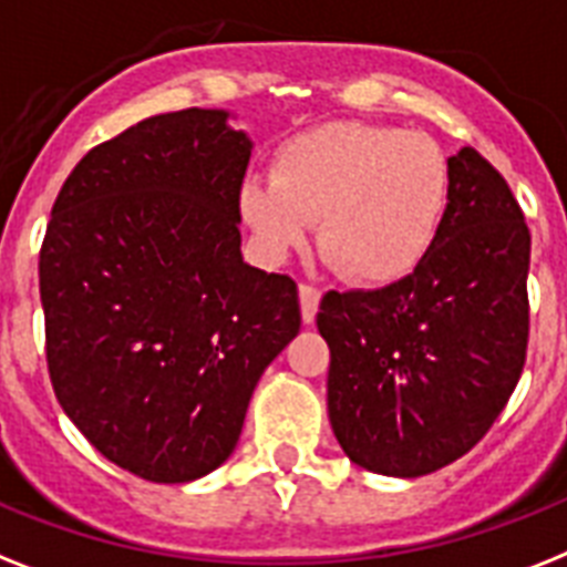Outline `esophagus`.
Instances as JSON below:
<instances>
[{
	"instance_id": "esophagus-1",
	"label": "esophagus",
	"mask_w": 567,
	"mask_h": 567,
	"mask_svg": "<svg viewBox=\"0 0 567 567\" xmlns=\"http://www.w3.org/2000/svg\"><path fill=\"white\" fill-rule=\"evenodd\" d=\"M298 301H301L303 324H312V321H316L318 303H321V292L312 287H307V284H301V287H298Z\"/></svg>"
}]
</instances>
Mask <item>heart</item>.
Here are the masks:
<instances>
[{
    "label": "heart",
    "instance_id": "heart-1",
    "mask_svg": "<svg viewBox=\"0 0 567 567\" xmlns=\"http://www.w3.org/2000/svg\"><path fill=\"white\" fill-rule=\"evenodd\" d=\"M240 217L269 260L310 243L359 287L409 278L441 231L446 158L429 138L391 126L324 124L292 135L272 158V182H246Z\"/></svg>",
    "mask_w": 567,
    "mask_h": 567
}]
</instances>
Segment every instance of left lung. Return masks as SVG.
<instances>
[{"mask_svg": "<svg viewBox=\"0 0 567 567\" xmlns=\"http://www.w3.org/2000/svg\"><path fill=\"white\" fill-rule=\"evenodd\" d=\"M449 203L423 264L373 292H327V411L350 461L420 478L466 455L507 405L527 353L530 231L481 153L446 162Z\"/></svg>", "mask_w": 567, "mask_h": 567, "instance_id": "left-lung-1", "label": "left lung"}]
</instances>
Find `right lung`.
Segmentation results:
<instances>
[{
	"mask_svg": "<svg viewBox=\"0 0 567 567\" xmlns=\"http://www.w3.org/2000/svg\"><path fill=\"white\" fill-rule=\"evenodd\" d=\"M231 118L165 112L89 150L42 240L58 402L106 461L153 484L228 461L257 379L301 330L295 280L243 260L255 144Z\"/></svg>",
	"mask_w": 567,
	"mask_h": 567,
	"instance_id": "obj_1",
	"label": "right lung"
}]
</instances>
